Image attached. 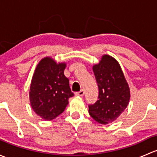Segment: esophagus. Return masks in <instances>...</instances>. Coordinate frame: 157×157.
Returning a JSON list of instances; mask_svg holds the SVG:
<instances>
[{
    "label": "esophagus",
    "instance_id": "34e87169",
    "mask_svg": "<svg viewBox=\"0 0 157 157\" xmlns=\"http://www.w3.org/2000/svg\"><path fill=\"white\" fill-rule=\"evenodd\" d=\"M84 93H85L84 90H80V91H79V92H77V93H76V95H77V96H83V95H84Z\"/></svg>",
    "mask_w": 157,
    "mask_h": 157
}]
</instances>
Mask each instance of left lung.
<instances>
[{
	"instance_id": "left-lung-1",
	"label": "left lung",
	"mask_w": 157,
	"mask_h": 157,
	"mask_svg": "<svg viewBox=\"0 0 157 157\" xmlns=\"http://www.w3.org/2000/svg\"><path fill=\"white\" fill-rule=\"evenodd\" d=\"M99 88L98 99L89 105L90 116L102 124L112 122L128 106L130 90L118 61L109 55L102 56L93 66Z\"/></svg>"
}]
</instances>
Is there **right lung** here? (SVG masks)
Listing matches in <instances>:
<instances>
[{
	"instance_id": "obj_1",
	"label": "right lung",
	"mask_w": 157,
	"mask_h": 157,
	"mask_svg": "<svg viewBox=\"0 0 157 157\" xmlns=\"http://www.w3.org/2000/svg\"><path fill=\"white\" fill-rule=\"evenodd\" d=\"M66 64H57L51 58L41 60L30 86L29 99L33 111L47 121L61 115L74 96L68 78L64 76Z\"/></svg>"
}]
</instances>
